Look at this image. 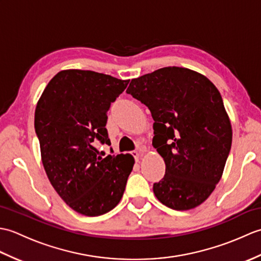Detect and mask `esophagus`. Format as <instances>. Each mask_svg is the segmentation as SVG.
Returning a JSON list of instances; mask_svg holds the SVG:
<instances>
[{
    "label": "esophagus",
    "instance_id": "1",
    "mask_svg": "<svg viewBox=\"0 0 261 261\" xmlns=\"http://www.w3.org/2000/svg\"><path fill=\"white\" fill-rule=\"evenodd\" d=\"M142 153V150H139V151H137V150H134V151H131V154L132 156H134L136 159H138L140 157V154Z\"/></svg>",
    "mask_w": 261,
    "mask_h": 261
}]
</instances>
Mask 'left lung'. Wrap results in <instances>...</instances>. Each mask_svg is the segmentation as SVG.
<instances>
[{"mask_svg":"<svg viewBox=\"0 0 261 261\" xmlns=\"http://www.w3.org/2000/svg\"><path fill=\"white\" fill-rule=\"evenodd\" d=\"M126 93L148 107L154 121L152 146L166 164L154 195L173 210L198 206L220 181L232 143L218 88L194 70L165 67L132 80Z\"/></svg>","mask_w":261,"mask_h":261,"instance_id":"1","label":"left lung"}]
</instances>
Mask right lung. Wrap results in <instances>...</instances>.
Segmentation results:
<instances>
[{"mask_svg":"<svg viewBox=\"0 0 261 261\" xmlns=\"http://www.w3.org/2000/svg\"><path fill=\"white\" fill-rule=\"evenodd\" d=\"M127 84L92 70H63L37 104L35 130L43 167L55 191L77 213H108L124 193L134 157H101L95 147L111 145L108 111Z\"/></svg>","mask_w":261,"mask_h":261,"instance_id":"1","label":"right lung"}]
</instances>
